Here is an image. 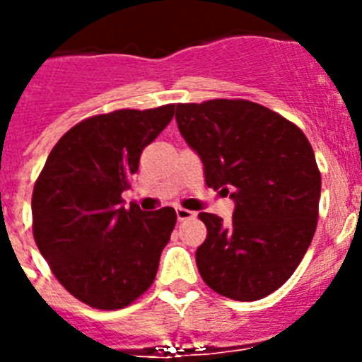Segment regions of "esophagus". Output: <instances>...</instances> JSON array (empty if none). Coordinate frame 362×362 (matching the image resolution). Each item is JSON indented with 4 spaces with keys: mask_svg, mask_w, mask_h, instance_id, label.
Returning a JSON list of instances; mask_svg holds the SVG:
<instances>
[{
    "mask_svg": "<svg viewBox=\"0 0 362 362\" xmlns=\"http://www.w3.org/2000/svg\"><path fill=\"white\" fill-rule=\"evenodd\" d=\"M175 216H177V221H187L192 219V217H196V212H192V210L187 209H175Z\"/></svg>",
    "mask_w": 362,
    "mask_h": 362,
    "instance_id": "esophagus-1",
    "label": "esophagus"
}]
</instances>
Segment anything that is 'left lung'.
Instances as JSON below:
<instances>
[{
    "instance_id": "1",
    "label": "left lung",
    "mask_w": 362,
    "mask_h": 362,
    "mask_svg": "<svg viewBox=\"0 0 362 362\" xmlns=\"http://www.w3.org/2000/svg\"><path fill=\"white\" fill-rule=\"evenodd\" d=\"M177 129L204 166L206 187L230 194L232 221L201 212L203 281L235 300H257L290 279L317 226L321 174L308 139L277 112L245 99L175 107Z\"/></svg>"
}]
</instances>
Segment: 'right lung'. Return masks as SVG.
<instances>
[{"mask_svg": "<svg viewBox=\"0 0 362 362\" xmlns=\"http://www.w3.org/2000/svg\"><path fill=\"white\" fill-rule=\"evenodd\" d=\"M174 105L81 121L49 153L32 194V230L57 281L99 310L130 305L156 279L175 226L170 206L124 209L121 197Z\"/></svg>", "mask_w": 362, "mask_h": 362, "instance_id": "right-lung-1", "label": "right lung"}]
</instances>
